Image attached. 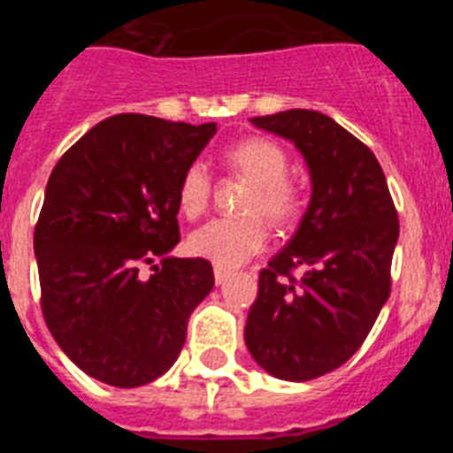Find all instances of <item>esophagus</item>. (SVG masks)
<instances>
[{
  "label": "esophagus",
  "mask_w": 453,
  "mask_h": 453,
  "mask_svg": "<svg viewBox=\"0 0 453 453\" xmlns=\"http://www.w3.org/2000/svg\"><path fill=\"white\" fill-rule=\"evenodd\" d=\"M213 274H215V283H218V286H222V283L226 281V279H229V276H231V270H226V267H218V265H215L213 267Z\"/></svg>",
  "instance_id": "obj_1"
}]
</instances>
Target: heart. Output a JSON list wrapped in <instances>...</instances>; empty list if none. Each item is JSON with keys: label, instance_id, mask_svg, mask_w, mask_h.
<instances>
[{"label": "heart", "instance_id": "b5f03b06", "mask_svg": "<svg viewBox=\"0 0 453 453\" xmlns=\"http://www.w3.org/2000/svg\"><path fill=\"white\" fill-rule=\"evenodd\" d=\"M226 163L240 177L254 183L245 211L250 218H218L195 229L188 238L190 254L218 267H238L265 247L267 229L258 215L276 226L299 213V192L288 181L290 158L281 145L267 138L240 140L226 151ZM213 179L206 163L192 161L179 179L177 202L186 218H199L208 208Z\"/></svg>", "mask_w": 453, "mask_h": 453}]
</instances>
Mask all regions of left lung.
I'll return each mask as SVG.
<instances>
[{
  "label": "left lung",
  "mask_w": 453,
  "mask_h": 453,
  "mask_svg": "<svg viewBox=\"0 0 453 453\" xmlns=\"http://www.w3.org/2000/svg\"><path fill=\"white\" fill-rule=\"evenodd\" d=\"M251 124L297 147L311 202L290 242L261 270L245 342L276 379L311 381L349 361L390 297L397 211L370 147L329 115L292 108Z\"/></svg>",
  "instance_id": "1"
}]
</instances>
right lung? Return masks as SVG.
I'll return each instance as SVG.
<instances>
[{
    "label": "right lung",
    "mask_w": 453,
    "mask_h": 453,
    "mask_svg": "<svg viewBox=\"0 0 453 453\" xmlns=\"http://www.w3.org/2000/svg\"><path fill=\"white\" fill-rule=\"evenodd\" d=\"M218 124L122 113L79 138L51 170L34 234L47 329L79 370L115 388L165 374L188 318L213 290L203 258H174L179 179ZM158 255L150 280L142 262Z\"/></svg>",
    "instance_id": "add662e5"
}]
</instances>
